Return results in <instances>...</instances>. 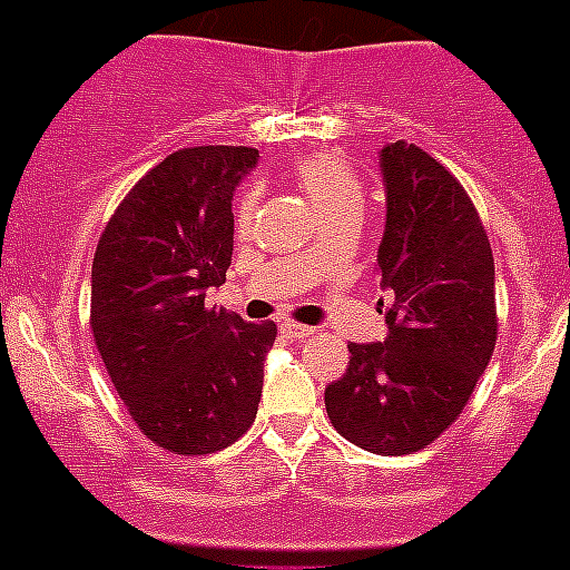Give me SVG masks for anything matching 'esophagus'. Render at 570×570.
I'll return each mask as SVG.
<instances>
[{
	"label": "esophagus",
	"mask_w": 570,
	"mask_h": 570,
	"mask_svg": "<svg viewBox=\"0 0 570 570\" xmlns=\"http://www.w3.org/2000/svg\"><path fill=\"white\" fill-rule=\"evenodd\" d=\"M282 333H285L288 338H294V342H302V338L313 336V333H316V327L296 325V322H285V325H282Z\"/></svg>",
	"instance_id": "esophagus-1"
}]
</instances>
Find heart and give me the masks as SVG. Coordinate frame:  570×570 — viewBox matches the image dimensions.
<instances>
[{
    "label": "heart",
    "instance_id": "b5f03b06",
    "mask_svg": "<svg viewBox=\"0 0 570 570\" xmlns=\"http://www.w3.org/2000/svg\"><path fill=\"white\" fill-rule=\"evenodd\" d=\"M294 177L299 180L302 189L311 195L313 206L322 214H331L336 208L362 206V183H358L356 171L350 169L338 155L333 153H311L302 160H296ZM254 212V191H245L237 203V223L245 226Z\"/></svg>",
    "mask_w": 570,
    "mask_h": 570
}]
</instances>
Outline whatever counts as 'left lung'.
Wrapping results in <instances>:
<instances>
[{
    "mask_svg": "<svg viewBox=\"0 0 570 570\" xmlns=\"http://www.w3.org/2000/svg\"><path fill=\"white\" fill-rule=\"evenodd\" d=\"M387 226L375 274L390 291L384 344L350 342L327 384L331 424L375 455H412L455 424L498 342L494 257L472 197L421 146L381 149ZM379 307V311H381Z\"/></svg>",
    "mask_w": 570,
    "mask_h": 570,
    "instance_id": "left-lung-1",
    "label": "left lung"
}]
</instances>
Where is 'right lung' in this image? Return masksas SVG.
<instances>
[{
  "label": "right lung",
  "instance_id": "add662e5",
  "mask_svg": "<svg viewBox=\"0 0 570 570\" xmlns=\"http://www.w3.org/2000/svg\"><path fill=\"white\" fill-rule=\"evenodd\" d=\"M250 146H189L146 171L104 226L90 327L138 430L175 455H212L254 424L274 322L206 305L234 250L232 197Z\"/></svg>",
  "mask_w": 570,
  "mask_h": 570
}]
</instances>
